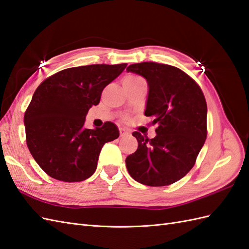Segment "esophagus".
Returning <instances> with one entry per match:
<instances>
[{
  "label": "esophagus",
  "mask_w": 249,
  "mask_h": 249,
  "mask_svg": "<svg viewBox=\"0 0 249 249\" xmlns=\"http://www.w3.org/2000/svg\"><path fill=\"white\" fill-rule=\"evenodd\" d=\"M128 134H129L128 130H126L125 128H123V127H121V128H120V136L121 137H125V136H127Z\"/></svg>",
  "instance_id": "obj_1"
}]
</instances>
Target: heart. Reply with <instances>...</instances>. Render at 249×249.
<instances>
[{
  "label": "heart",
  "mask_w": 249,
  "mask_h": 249,
  "mask_svg": "<svg viewBox=\"0 0 249 249\" xmlns=\"http://www.w3.org/2000/svg\"><path fill=\"white\" fill-rule=\"evenodd\" d=\"M130 78H132V79H139V77H130Z\"/></svg>",
  "instance_id": "heart-1"
}]
</instances>
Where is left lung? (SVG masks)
<instances>
[{
  "mask_svg": "<svg viewBox=\"0 0 249 249\" xmlns=\"http://www.w3.org/2000/svg\"><path fill=\"white\" fill-rule=\"evenodd\" d=\"M127 72L146 79L148 94L144 114L157 124L156 137L140 132L137 151L126 158L136 181L151 187L174 183L187 175L207 138V104L198 85L183 71L157 62L130 65Z\"/></svg>",
  "mask_w": 249,
  "mask_h": 249,
  "instance_id": "8db88e82",
  "label": "left lung"
}]
</instances>
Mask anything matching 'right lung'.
<instances>
[{"label":"right lung","instance_id":"add662e5","mask_svg":"<svg viewBox=\"0 0 249 249\" xmlns=\"http://www.w3.org/2000/svg\"><path fill=\"white\" fill-rule=\"evenodd\" d=\"M126 66L69 68L46 78L35 91L24 114L26 143L49 176L76 182L93 175L103 145L120 134L111 122L102 128H86V115Z\"/></svg>","mask_w":249,"mask_h":249}]
</instances>
